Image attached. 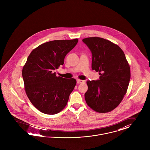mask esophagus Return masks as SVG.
<instances>
[{
  "instance_id": "esophagus-1",
  "label": "esophagus",
  "mask_w": 150,
  "mask_h": 150,
  "mask_svg": "<svg viewBox=\"0 0 150 150\" xmlns=\"http://www.w3.org/2000/svg\"><path fill=\"white\" fill-rule=\"evenodd\" d=\"M76 82H77V83H78V84H79V83H83L84 82V81H83V80H81V79H76Z\"/></svg>"
}]
</instances>
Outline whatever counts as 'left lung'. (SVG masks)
Here are the masks:
<instances>
[{
  "label": "left lung",
  "mask_w": 150,
  "mask_h": 150,
  "mask_svg": "<svg viewBox=\"0 0 150 150\" xmlns=\"http://www.w3.org/2000/svg\"><path fill=\"white\" fill-rule=\"evenodd\" d=\"M92 53L93 70L100 79L87 81L84 94L87 104L99 113L109 112L121 103L131 78L129 65L122 50L116 44L100 37L82 40Z\"/></svg>",
  "instance_id": "left-lung-1"
}]
</instances>
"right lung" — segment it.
I'll use <instances>...</instances> for the list:
<instances>
[{"label":"right lung","instance_id":"1","mask_svg":"<svg viewBox=\"0 0 150 150\" xmlns=\"http://www.w3.org/2000/svg\"><path fill=\"white\" fill-rule=\"evenodd\" d=\"M77 38L54 40L32 51L22 69L28 97L35 108L47 115H55L67 105L76 81L56 76L54 70L63 65L67 53L77 44Z\"/></svg>","mask_w":150,"mask_h":150}]
</instances>
